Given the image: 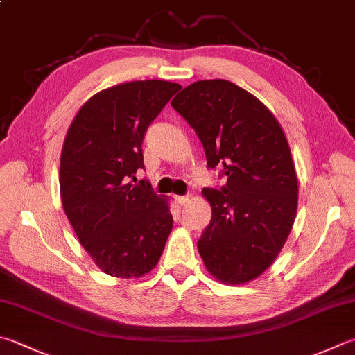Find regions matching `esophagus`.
<instances>
[{"label":"esophagus","instance_id":"obj_1","mask_svg":"<svg viewBox=\"0 0 355 355\" xmlns=\"http://www.w3.org/2000/svg\"><path fill=\"white\" fill-rule=\"evenodd\" d=\"M190 200V196L189 195H185V196H176V202L179 204V205H185L187 202H189Z\"/></svg>","mask_w":355,"mask_h":355}]
</instances>
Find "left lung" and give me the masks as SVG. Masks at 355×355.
<instances>
[{"label": "left lung", "mask_w": 355, "mask_h": 355, "mask_svg": "<svg viewBox=\"0 0 355 355\" xmlns=\"http://www.w3.org/2000/svg\"><path fill=\"white\" fill-rule=\"evenodd\" d=\"M227 184L204 189L211 220L198 241L210 275L224 284L258 278L282 252L298 205V179L282 125L259 100L227 80H199L171 100Z\"/></svg>", "instance_id": "left-lung-1"}]
</instances>
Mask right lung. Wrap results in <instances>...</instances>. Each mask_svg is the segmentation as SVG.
<instances>
[{
	"mask_svg": "<svg viewBox=\"0 0 355 355\" xmlns=\"http://www.w3.org/2000/svg\"><path fill=\"white\" fill-rule=\"evenodd\" d=\"M182 86L165 80L120 83L86 100L66 132L60 196L73 232L103 273L140 278L159 263L173 229L170 200L150 184L128 182L144 168L150 123Z\"/></svg>",
	"mask_w": 355,
	"mask_h": 355,
	"instance_id": "1",
	"label": "right lung"
}]
</instances>
